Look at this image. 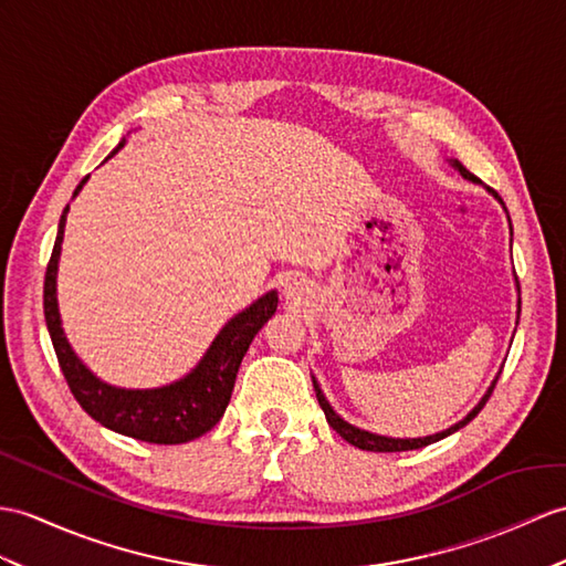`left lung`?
I'll return each mask as SVG.
<instances>
[{
  "mask_svg": "<svg viewBox=\"0 0 566 566\" xmlns=\"http://www.w3.org/2000/svg\"><path fill=\"white\" fill-rule=\"evenodd\" d=\"M451 165L453 168H457L465 179H471V182H480V179L473 175V172H468L463 165L459 163V160H451ZM494 197H497V191H492ZM500 199V197H497ZM502 201V199H500ZM502 206H504V201H502ZM506 211V209H504ZM509 228H512V220H509ZM516 287H518V281H516ZM521 291V287H518ZM518 314H521V300H518ZM500 375H502V369H500ZM312 381H314V391H316V401H319V406H322V410H324V416H326V422L334 427V430L346 439L348 444H353V447H357V449H365V451H410V449H422V447H427V444H434V442H439V439H444V437H449V434H453V432H459L461 427H465L468 422H471L478 412L482 410V406L488 403V398L492 396V391H494V384H497V377H494V381L490 384V389H488V394L480 398V403L468 412V416L463 418V420H459L457 424H451L449 430H444V432H437V434H430V437H418V439H394V437H381V434H371V432H367V430H360V427H355V424H350V422H346L343 420L338 412L328 406V401H326V396L322 394V389H319V384H316V379L312 377Z\"/></svg>",
  "mask_w": 566,
  "mask_h": 566,
  "instance_id": "left-lung-1",
  "label": "left lung"
}]
</instances>
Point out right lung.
Instances as JSON below:
<instances>
[{
	"label": "right lung",
	"instance_id": "1",
	"mask_svg": "<svg viewBox=\"0 0 566 566\" xmlns=\"http://www.w3.org/2000/svg\"><path fill=\"white\" fill-rule=\"evenodd\" d=\"M124 142L107 158H113ZM105 158V160H107ZM84 177L74 189V197L86 185ZM66 209L60 218L57 240L52 247V256L45 271L43 287V307L45 322L52 338L54 353L62 367V375L72 389L78 406L84 408L93 420L124 437L142 439L148 444H185L206 434L211 427L223 418L230 403L232 387H235L238 369L242 357L250 348L252 338L259 334L279 307V293L271 291L261 295L254 305L242 310L240 314L220 328L213 338L211 348L199 360V365L187 377L168 384L160 389H117L101 381L93 371L78 360L76 353L69 346L62 331V319L57 310V264L64 240Z\"/></svg>",
	"mask_w": 566,
	"mask_h": 566
}]
</instances>
